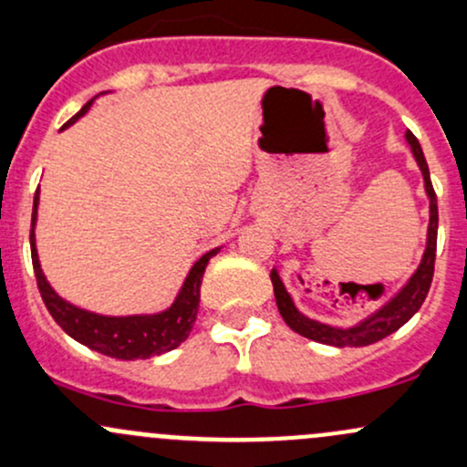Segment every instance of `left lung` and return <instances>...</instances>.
<instances>
[{"instance_id": "left-lung-1", "label": "left lung", "mask_w": 467, "mask_h": 467, "mask_svg": "<svg viewBox=\"0 0 467 467\" xmlns=\"http://www.w3.org/2000/svg\"><path fill=\"white\" fill-rule=\"evenodd\" d=\"M407 145H410L411 154H414L416 165H419L420 174H423L425 183V194L430 199V223H428V242H425L423 257H420L419 268L411 273V277L399 288L394 297L387 299L380 308H376L371 316L362 317L360 322L353 324V327H333V324L313 320V317L299 313V308L293 302L291 293L284 286L282 277H279L277 268H273L271 279H273V291H275V302H277L279 313H282L284 322L299 333V336L308 337V340L322 342L328 347H367L374 345V342L382 340L389 333L399 331L405 322L411 320L416 311L420 308V304L425 302L431 284V275H434V259H436V233H439V208H436V194L431 188L430 181V168L428 161H425L420 143L416 140V136L411 131L405 134Z\"/></svg>"}]
</instances>
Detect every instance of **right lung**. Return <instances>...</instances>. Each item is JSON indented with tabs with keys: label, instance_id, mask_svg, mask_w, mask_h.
<instances>
[{
	"label": "right lung",
	"instance_id": "right-lung-1",
	"mask_svg": "<svg viewBox=\"0 0 467 467\" xmlns=\"http://www.w3.org/2000/svg\"><path fill=\"white\" fill-rule=\"evenodd\" d=\"M102 96V93H100ZM98 98V96H96ZM93 98V100H96ZM93 100L87 102L71 120L62 125V130L71 127L73 122L80 120L87 111L91 109ZM37 205H39V188L33 199V219H31V257L33 271H36L37 288L42 293L44 304L53 320L62 327L67 336L78 340L80 345L102 353V356L118 358V360H145V358L161 356V353L176 349L181 342L188 340L192 331L196 311H199L201 299V279H203L205 266L210 259L219 253L221 248H213L194 262L185 277L183 286L176 293L174 302L165 311L159 313H139V316H102V313L87 311V308L76 306L67 302L65 297L57 296L53 286L48 284L47 275L42 273L36 246V223H37Z\"/></svg>",
	"mask_w": 467,
	"mask_h": 467
}]
</instances>
